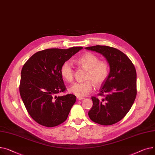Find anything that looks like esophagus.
<instances>
[{
  "mask_svg": "<svg viewBox=\"0 0 155 155\" xmlns=\"http://www.w3.org/2000/svg\"><path fill=\"white\" fill-rule=\"evenodd\" d=\"M77 99L78 100H82V99H84V97H80V96H77Z\"/></svg>",
  "mask_w": 155,
  "mask_h": 155,
  "instance_id": "esophagus-1",
  "label": "esophagus"
}]
</instances>
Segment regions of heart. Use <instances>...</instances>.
Listing matches in <instances>:
<instances>
[{
  "label": "heart",
  "instance_id": "heart-1",
  "mask_svg": "<svg viewBox=\"0 0 155 155\" xmlns=\"http://www.w3.org/2000/svg\"><path fill=\"white\" fill-rule=\"evenodd\" d=\"M78 64L87 69L85 79L81 83H76L72 85L70 92L74 94L84 97L89 94L94 86H101L107 79L110 74V66L105 61H99L97 56L91 52H87L76 59ZM61 76L69 83L74 79V70L72 64L69 61L64 62L60 69Z\"/></svg>",
  "mask_w": 155,
  "mask_h": 155
}]
</instances>
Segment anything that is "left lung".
Returning a JSON list of instances; mask_svg holds the SVG:
<instances>
[{
    "instance_id": "1",
    "label": "left lung",
    "mask_w": 155,
    "mask_h": 155,
    "mask_svg": "<svg viewBox=\"0 0 155 155\" xmlns=\"http://www.w3.org/2000/svg\"><path fill=\"white\" fill-rule=\"evenodd\" d=\"M86 49L101 54L110 69L98 94L104 97H91L93 107L88 115L93 121L99 124H115L128 113L135 100L137 93L135 68L129 58L116 48L97 45Z\"/></svg>"
}]
</instances>
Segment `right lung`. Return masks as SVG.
Wrapping results in <instances>:
<instances>
[{
    "label": "right lung",
    "mask_w": 155,
    "mask_h": 155,
    "mask_svg": "<svg viewBox=\"0 0 155 155\" xmlns=\"http://www.w3.org/2000/svg\"><path fill=\"white\" fill-rule=\"evenodd\" d=\"M83 49H48L32 55L21 71L19 91L26 110L41 125L54 127L64 122L75 103L76 96H57L66 89L60 69L62 64Z\"/></svg>",
    "instance_id": "1"
}]
</instances>
